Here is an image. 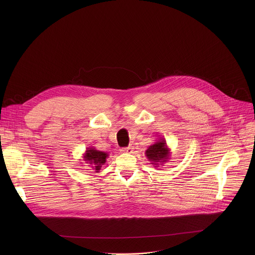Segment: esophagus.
<instances>
[{
  "label": "esophagus",
  "instance_id": "34e87169",
  "mask_svg": "<svg viewBox=\"0 0 255 255\" xmlns=\"http://www.w3.org/2000/svg\"><path fill=\"white\" fill-rule=\"evenodd\" d=\"M123 153H127V154H130V153H132V151H133V146H128V147H126V148H123L122 150H121Z\"/></svg>",
  "mask_w": 255,
  "mask_h": 255
}]
</instances>
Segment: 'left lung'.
<instances>
[{
  "instance_id": "obj_1",
  "label": "left lung",
  "mask_w": 255,
  "mask_h": 255,
  "mask_svg": "<svg viewBox=\"0 0 255 255\" xmlns=\"http://www.w3.org/2000/svg\"><path fill=\"white\" fill-rule=\"evenodd\" d=\"M145 156L150 161V164L153 167H158L159 165H163L165 162H168L171 156V150L167 145L166 139L160 137L156 142L149 146L145 151Z\"/></svg>"
}]
</instances>
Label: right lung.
I'll use <instances>...</instances> for the list:
<instances>
[{"instance_id":"right-lung-1","label":"right lung","mask_w":255,"mask_h":255,"mask_svg":"<svg viewBox=\"0 0 255 255\" xmlns=\"http://www.w3.org/2000/svg\"><path fill=\"white\" fill-rule=\"evenodd\" d=\"M109 154L103 151L96 150L94 147H88L86 148L84 154H83V161L85 162L84 164H89L95 172H99L102 168L103 165L106 163V159L108 158Z\"/></svg>"}]
</instances>
